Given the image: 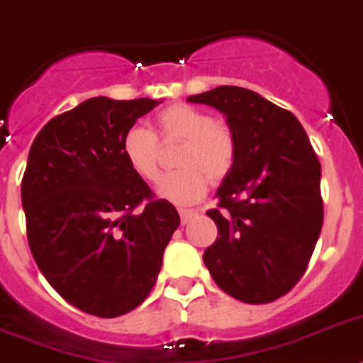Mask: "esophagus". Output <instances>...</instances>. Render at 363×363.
Returning a JSON list of instances; mask_svg holds the SVG:
<instances>
[{
    "mask_svg": "<svg viewBox=\"0 0 363 363\" xmlns=\"http://www.w3.org/2000/svg\"><path fill=\"white\" fill-rule=\"evenodd\" d=\"M179 216H181V221H182V225H186L188 221H191V219L196 218V216H197V212H196V210H186V208H181V210H179Z\"/></svg>",
    "mask_w": 363,
    "mask_h": 363,
    "instance_id": "obj_1",
    "label": "esophagus"
}]
</instances>
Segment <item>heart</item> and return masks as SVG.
I'll use <instances>...</instances> for the list:
<instances>
[{
	"instance_id": "obj_1",
	"label": "heart",
	"mask_w": 363,
	"mask_h": 363,
	"mask_svg": "<svg viewBox=\"0 0 363 363\" xmlns=\"http://www.w3.org/2000/svg\"><path fill=\"white\" fill-rule=\"evenodd\" d=\"M158 138L181 140L175 166L158 182V196L175 205H194L212 184L223 182L236 164L238 144L230 127L190 105H172L157 116ZM121 155L130 172L153 182L160 173L158 142L151 130L130 127L121 138Z\"/></svg>"
}]
</instances>
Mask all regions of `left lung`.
Instances as JSON below:
<instances>
[{
  "instance_id": "8db88e82",
  "label": "left lung",
  "mask_w": 363,
  "mask_h": 363,
  "mask_svg": "<svg viewBox=\"0 0 363 363\" xmlns=\"http://www.w3.org/2000/svg\"><path fill=\"white\" fill-rule=\"evenodd\" d=\"M223 112L238 155L206 212L218 238L203 255L234 299L266 304L304 275L323 227L321 164L299 120L257 92L218 86L190 96Z\"/></svg>"
}]
</instances>
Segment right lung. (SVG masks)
Here are the masks:
<instances>
[{
  "instance_id": "right-lung-1",
  "label": "right lung",
  "mask_w": 363,
  "mask_h": 363,
  "mask_svg": "<svg viewBox=\"0 0 363 363\" xmlns=\"http://www.w3.org/2000/svg\"><path fill=\"white\" fill-rule=\"evenodd\" d=\"M157 105L86 99L48 121L27 158L21 205L33 258L64 301L97 318L144 303L181 223L121 155L125 133Z\"/></svg>"
}]
</instances>
